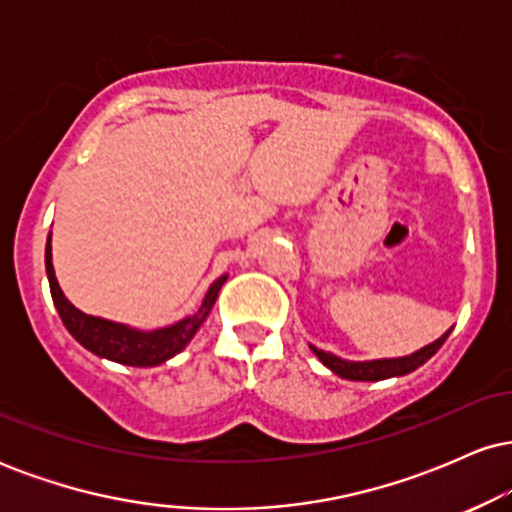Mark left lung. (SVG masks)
Returning <instances> with one entry per match:
<instances>
[{
	"label": "left lung",
	"instance_id": "left-lung-1",
	"mask_svg": "<svg viewBox=\"0 0 512 512\" xmlns=\"http://www.w3.org/2000/svg\"><path fill=\"white\" fill-rule=\"evenodd\" d=\"M448 334L450 332H445L443 337L436 339V342L424 346V349H419V351H416V354H411V356H404V358H380V361H344V358H339V356H334V354H327V351L315 349V346H310V349H313L315 356L320 358V361L325 363V366L330 368L332 373H337L339 378H346V380H368V383H375V380L395 378V375H407V373H411V370L424 366L428 358L436 354L440 346L445 344Z\"/></svg>",
	"mask_w": 512,
	"mask_h": 512
}]
</instances>
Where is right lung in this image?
<instances>
[{"instance_id":"obj_1","label":"right lung","mask_w":512,"mask_h":512,"mask_svg":"<svg viewBox=\"0 0 512 512\" xmlns=\"http://www.w3.org/2000/svg\"><path fill=\"white\" fill-rule=\"evenodd\" d=\"M45 272H48V281H50V293L52 301H55L57 313H60L64 327H67L69 334L79 342L81 346H86L88 351H93L96 356L101 358H110L115 363H125V366H139V368H151L158 366V363L168 361L175 354H180L190 339L195 337L202 322L207 320V315L214 308L216 296H219L223 281L226 276L216 279L211 284V289L204 296L202 305L195 315L185 317V320L175 322V325L163 327V330H154V332H139L132 330V327L117 325V322L103 320V317H93L81 313L79 308H74L72 303L64 298V293L57 284L55 276V267H52V245H50V236H48V245H45Z\"/></svg>"}]
</instances>
